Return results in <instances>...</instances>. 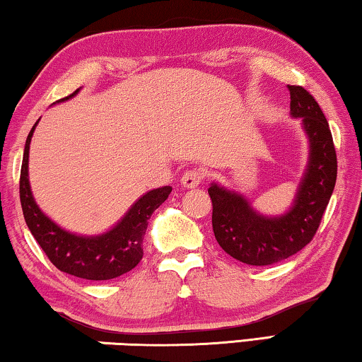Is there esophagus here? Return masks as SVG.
Here are the masks:
<instances>
[{
    "label": "esophagus",
    "instance_id": "esophagus-1",
    "mask_svg": "<svg viewBox=\"0 0 362 362\" xmlns=\"http://www.w3.org/2000/svg\"><path fill=\"white\" fill-rule=\"evenodd\" d=\"M202 177H204V173L201 170H189L181 176V185L187 187V189H194V187L201 185Z\"/></svg>",
    "mask_w": 362,
    "mask_h": 362
}]
</instances>
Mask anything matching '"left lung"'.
Instances as JSON below:
<instances>
[{"instance_id":"8db88e82","label":"left lung","mask_w":362,"mask_h":362,"mask_svg":"<svg viewBox=\"0 0 362 362\" xmlns=\"http://www.w3.org/2000/svg\"><path fill=\"white\" fill-rule=\"evenodd\" d=\"M287 88L291 117L300 119L308 142L307 166L291 207L264 216L242 192L216 181L209 186L216 240L225 253L250 266L277 263L310 243L337 182V151L320 106L302 86Z\"/></svg>"}]
</instances>
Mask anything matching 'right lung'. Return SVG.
Here are the masks:
<instances>
[{"mask_svg": "<svg viewBox=\"0 0 362 362\" xmlns=\"http://www.w3.org/2000/svg\"><path fill=\"white\" fill-rule=\"evenodd\" d=\"M78 91L80 90L57 103L68 101L76 96ZM39 120L25 140L19 181L21 206L30 233L49 256L52 264L66 274L90 281H107L134 269L144 256V237L151 214L168 199L173 187L163 186L145 192L107 232L99 235L68 232L42 212L30 189L29 148Z\"/></svg>", "mask_w": 362, "mask_h": 362, "instance_id": "1", "label": "right lung"}]
</instances>
